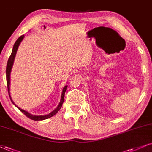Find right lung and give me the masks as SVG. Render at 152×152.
I'll return each instance as SVG.
<instances>
[{
  "instance_id": "add662e5",
  "label": "right lung",
  "mask_w": 152,
  "mask_h": 152,
  "mask_svg": "<svg viewBox=\"0 0 152 152\" xmlns=\"http://www.w3.org/2000/svg\"><path fill=\"white\" fill-rule=\"evenodd\" d=\"M24 38V35H22V36H20L19 37L18 40L16 41L15 43L14 44V46H13V48H12V53H11V55L10 56V58H9L8 61H7V66H6V81H7V91H8V94H9V96H10V99L11 100V102L13 103V102L12 101V99H11L10 97V72H11V69H12V65H13V62H14V59H15V55H16V53H17V50H18V46L19 45H20V42H22V39ZM67 86H65V87L63 88V92H62V96H61V102H60V104L58 106V107L56 108L55 110H53V111H52L51 113H50L49 114H48V115H31L29 113H28V112L25 111V110L21 109V108H20L18 106H15L17 108H18L19 110H20V111H22V113H23L24 115H25L27 117L29 118H30L31 120H34V121H42V120H45V119H47V118H49L52 117V116H53L54 115H56V113L58 112V110L61 109V108L62 107V105H63V103L64 102V97H65V91H66V89H67ZM14 104V103H13Z\"/></svg>"
}]
</instances>
